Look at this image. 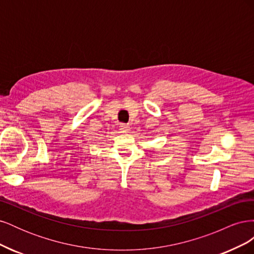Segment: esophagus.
<instances>
[{
    "instance_id": "34e87169",
    "label": "esophagus",
    "mask_w": 254,
    "mask_h": 254,
    "mask_svg": "<svg viewBox=\"0 0 254 254\" xmlns=\"http://www.w3.org/2000/svg\"><path fill=\"white\" fill-rule=\"evenodd\" d=\"M120 130L123 132H127L129 130V126L127 124H124V123H122V124H120Z\"/></svg>"
}]
</instances>
